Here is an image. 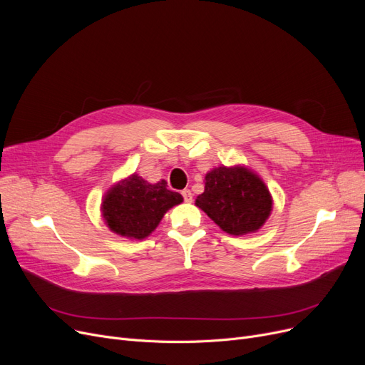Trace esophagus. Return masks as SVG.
Segmentation results:
<instances>
[{
  "label": "esophagus",
  "instance_id": "obj_1",
  "mask_svg": "<svg viewBox=\"0 0 365 365\" xmlns=\"http://www.w3.org/2000/svg\"><path fill=\"white\" fill-rule=\"evenodd\" d=\"M182 195H183V200L185 202H192V192L189 189H185L182 190Z\"/></svg>",
  "mask_w": 365,
  "mask_h": 365
}]
</instances>
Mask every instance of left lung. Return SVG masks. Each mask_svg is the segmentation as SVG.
<instances>
[{
    "label": "left lung",
    "mask_w": 365,
    "mask_h": 365,
    "mask_svg": "<svg viewBox=\"0 0 365 365\" xmlns=\"http://www.w3.org/2000/svg\"><path fill=\"white\" fill-rule=\"evenodd\" d=\"M195 205L223 232L240 236L261 229L272 214L273 198L251 168L222 165L205 175V189Z\"/></svg>",
    "instance_id": "left-lung-1"
}]
</instances>
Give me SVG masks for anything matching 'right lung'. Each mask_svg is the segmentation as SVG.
<instances>
[{"label":"right lung","instance_id":"add662e5","mask_svg":"<svg viewBox=\"0 0 365 365\" xmlns=\"http://www.w3.org/2000/svg\"><path fill=\"white\" fill-rule=\"evenodd\" d=\"M183 197L167 182L148 183L136 173L113 185L103 198L101 211L111 232L129 239H145L160 225L164 214Z\"/></svg>","mask_w":365,"mask_h":365}]
</instances>
